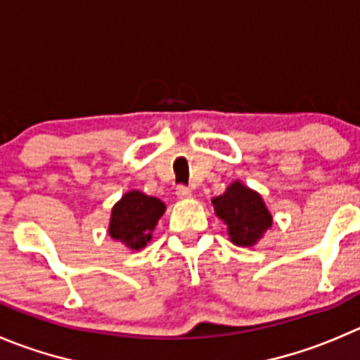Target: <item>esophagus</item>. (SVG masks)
<instances>
[{
	"instance_id": "obj_1",
	"label": "esophagus",
	"mask_w": 360,
	"mask_h": 360,
	"mask_svg": "<svg viewBox=\"0 0 360 360\" xmlns=\"http://www.w3.org/2000/svg\"><path fill=\"white\" fill-rule=\"evenodd\" d=\"M176 196L180 198V200H187V198L193 196V191H191L189 187H186V186H180L176 189Z\"/></svg>"
}]
</instances>
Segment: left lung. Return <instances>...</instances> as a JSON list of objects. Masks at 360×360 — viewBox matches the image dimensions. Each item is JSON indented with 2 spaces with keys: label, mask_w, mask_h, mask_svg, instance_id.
<instances>
[{
  "label": "left lung",
  "mask_w": 360,
  "mask_h": 360,
  "mask_svg": "<svg viewBox=\"0 0 360 360\" xmlns=\"http://www.w3.org/2000/svg\"><path fill=\"white\" fill-rule=\"evenodd\" d=\"M215 215L224 222L229 242L237 248H255L272 226V214L262 194L242 184H229L221 196L212 198Z\"/></svg>",
  "instance_id": "left-lung-1"
}]
</instances>
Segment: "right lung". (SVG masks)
I'll list each match as a JSON object with an SVG mask.
<instances>
[{
    "label": "right lung",
    "mask_w": 360,
    "mask_h": 360,
    "mask_svg": "<svg viewBox=\"0 0 360 360\" xmlns=\"http://www.w3.org/2000/svg\"><path fill=\"white\" fill-rule=\"evenodd\" d=\"M166 212L159 198L146 196L139 191L123 194L111 208L108 233L112 240L122 242L131 251H141L152 240L157 222Z\"/></svg>",
    "instance_id": "obj_1"
}]
</instances>
